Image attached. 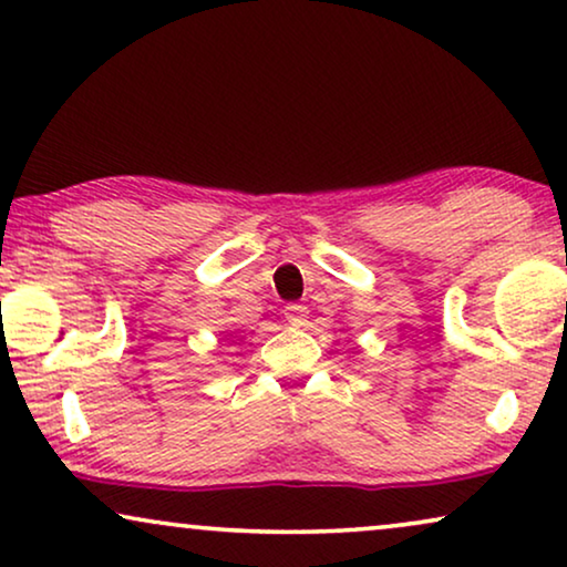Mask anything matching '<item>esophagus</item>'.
<instances>
[{
	"instance_id": "34e87169",
	"label": "esophagus",
	"mask_w": 567,
	"mask_h": 567,
	"mask_svg": "<svg viewBox=\"0 0 567 567\" xmlns=\"http://www.w3.org/2000/svg\"><path fill=\"white\" fill-rule=\"evenodd\" d=\"M284 315L291 324H305L309 309L305 305H299V301H291V305L284 307Z\"/></svg>"
}]
</instances>
